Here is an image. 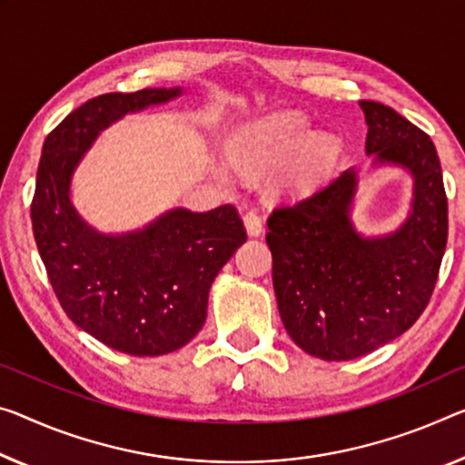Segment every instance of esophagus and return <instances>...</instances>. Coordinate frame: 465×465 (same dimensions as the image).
Here are the masks:
<instances>
[{"instance_id":"1","label":"esophagus","mask_w":465,"mask_h":465,"mask_svg":"<svg viewBox=\"0 0 465 465\" xmlns=\"http://www.w3.org/2000/svg\"><path fill=\"white\" fill-rule=\"evenodd\" d=\"M242 223H245L247 234H252V237H260L263 231V220L260 213H257V210H247L242 213Z\"/></svg>"}]
</instances>
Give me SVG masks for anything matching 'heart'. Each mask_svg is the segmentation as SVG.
<instances>
[{
    "label": "heart",
    "instance_id": "b5f03b06",
    "mask_svg": "<svg viewBox=\"0 0 465 465\" xmlns=\"http://www.w3.org/2000/svg\"><path fill=\"white\" fill-rule=\"evenodd\" d=\"M310 120L299 112H276L234 126L228 137V160L239 170L274 166V183L282 191L316 184L337 160L332 134H310ZM226 170V168H223Z\"/></svg>",
    "mask_w": 465,
    "mask_h": 465
}]
</instances>
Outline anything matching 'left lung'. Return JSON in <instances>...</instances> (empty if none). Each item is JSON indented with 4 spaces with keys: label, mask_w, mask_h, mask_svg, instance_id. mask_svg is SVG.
<instances>
[{
    "label": "left lung",
    "mask_w": 465,
    "mask_h": 465,
    "mask_svg": "<svg viewBox=\"0 0 465 465\" xmlns=\"http://www.w3.org/2000/svg\"><path fill=\"white\" fill-rule=\"evenodd\" d=\"M360 105L366 153L413 178L405 223L384 237L355 231V168L268 218L282 324L305 353L326 361L355 360L411 328L430 302L447 247V195L432 139L389 105Z\"/></svg>",
    "instance_id": "obj_1"
}]
</instances>
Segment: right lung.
<instances>
[{"label": "right lung", "mask_w": 465, "mask_h": 465, "mask_svg": "<svg viewBox=\"0 0 465 465\" xmlns=\"http://www.w3.org/2000/svg\"><path fill=\"white\" fill-rule=\"evenodd\" d=\"M183 89L105 93L47 134L31 203L33 232L55 297L73 322L116 351L163 355L202 331L213 278L247 241L234 205L162 213L141 231L104 234L78 216L70 181L97 134Z\"/></svg>", "instance_id": "1"}]
</instances>
